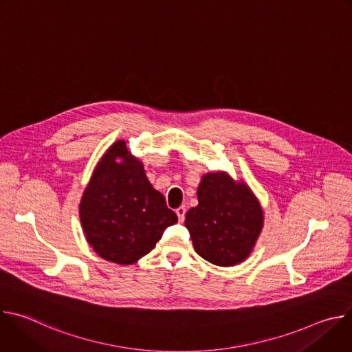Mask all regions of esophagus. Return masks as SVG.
Masks as SVG:
<instances>
[{"instance_id":"1","label":"esophagus","mask_w":352,"mask_h":352,"mask_svg":"<svg viewBox=\"0 0 352 352\" xmlns=\"http://www.w3.org/2000/svg\"><path fill=\"white\" fill-rule=\"evenodd\" d=\"M175 213H177V216H178V220L182 223L184 219H185V213H186L185 206H179V208L175 210Z\"/></svg>"}]
</instances>
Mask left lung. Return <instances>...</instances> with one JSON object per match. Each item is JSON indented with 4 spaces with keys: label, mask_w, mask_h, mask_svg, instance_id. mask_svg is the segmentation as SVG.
<instances>
[{
    "label": "left lung",
    "mask_w": 352,
    "mask_h": 352,
    "mask_svg": "<svg viewBox=\"0 0 352 352\" xmlns=\"http://www.w3.org/2000/svg\"><path fill=\"white\" fill-rule=\"evenodd\" d=\"M199 205L188 210L185 227L199 256L217 266H234L252 250L263 224L254 193L223 173L202 178Z\"/></svg>",
    "instance_id": "1"
}]
</instances>
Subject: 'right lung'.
I'll use <instances>...</instances> for the list:
<instances>
[{
  "instance_id": "obj_1",
  "label": "right lung",
  "mask_w": 352,
  "mask_h": 352,
  "mask_svg": "<svg viewBox=\"0 0 352 352\" xmlns=\"http://www.w3.org/2000/svg\"><path fill=\"white\" fill-rule=\"evenodd\" d=\"M116 142L97 166L80 200V221L96 254L132 265L156 246L164 230L178 221L164 196L148 182L139 160L126 157ZM124 158V164H117Z\"/></svg>"
}]
</instances>
